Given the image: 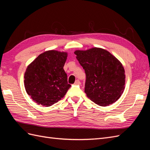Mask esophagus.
Listing matches in <instances>:
<instances>
[{
    "label": "esophagus",
    "instance_id": "esophagus-1",
    "mask_svg": "<svg viewBox=\"0 0 150 150\" xmlns=\"http://www.w3.org/2000/svg\"><path fill=\"white\" fill-rule=\"evenodd\" d=\"M74 84H76V85H79V84H81V82H80V81H79V80H76V81H75Z\"/></svg>",
    "mask_w": 150,
    "mask_h": 150
}]
</instances>
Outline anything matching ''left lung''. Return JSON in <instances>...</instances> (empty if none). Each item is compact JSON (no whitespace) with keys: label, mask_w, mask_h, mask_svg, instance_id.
Returning <instances> with one entry per match:
<instances>
[{"label":"left lung","mask_w":150,"mask_h":150,"mask_svg":"<svg viewBox=\"0 0 150 150\" xmlns=\"http://www.w3.org/2000/svg\"><path fill=\"white\" fill-rule=\"evenodd\" d=\"M74 54L85 71L84 92L87 97L101 106L115 103L125 88V71L121 62L99 47L76 50Z\"/></svg>","instance_id":"left-lung-1"}]
</instances>
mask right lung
Returning a JSON list of instances; mask_svg holds the SVG:
<instances>
[{
  "mask_svg": "<svg viewBox=\"0 0 150 150\" xmlns=\"http://www.w3.org/2000/svg\"><path fill=\"white\" fill-rule=\"evenodd\" d=\"M67 52L51 50L36 57L24 74L27 93L39 105L51 106L61 100L71 87L63 67Z\"/></svg>",
  "mask_w": 150,
  "mask_h": 150,
  "instance_id": "obj_1",
  "label": "right lung"
}]
</instances>
